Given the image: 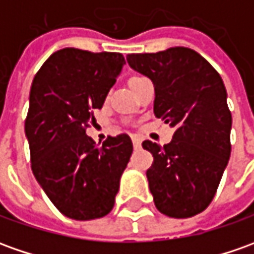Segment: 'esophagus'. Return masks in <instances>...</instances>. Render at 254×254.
Listing matches in <instances>:
<instances>
[{
	"label": "esophagus",
	"mask_w": 254,
	"mask_h": 254,
	"mask_svg": "<svg viewBox=\"0 0 254 254\" xmlns=\"http://www.w3.org/2000/svg\"><path fill=\"white\" fill-rule=\"evenodd\" d=\"M132 141H133V147H134V149H140L141 141L139 140L137 137H133V139H132Z\"/></svg>",
	"instance_id": "34e87169"
}]
</instances>
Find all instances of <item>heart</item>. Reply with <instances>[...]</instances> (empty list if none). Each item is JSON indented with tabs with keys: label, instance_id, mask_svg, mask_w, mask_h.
<instances>
[{
	"label": "heart",
	"instance_id": "b5f03b06",
	"mask_svg": "<svg viewBox=\"0 0 254 254\" xmlns=\"http://www.w3.org/2000/svg\"><path fill=\"white\" fill-rule=\"evenodd\" d=\"M141 77H139V76H133V77H130V79H129V86H130V87H132V86H133L134 83H136V82H139V80H140Z\"/></svg>",
	"mask_w": 254,
	"mask_h": 254
}]
</instances>
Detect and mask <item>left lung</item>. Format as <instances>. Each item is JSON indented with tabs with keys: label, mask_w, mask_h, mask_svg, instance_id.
<instances>
[{
	"label": "left lung",
	"mask_w": 254,
	"mask_h": 254,
	"mask_svg": "<svg viewBox=\"0 0 254 254\" xmlns=\"http://www.w3.org/2000/svg\"><path fill=\"white\" fill-rule=\"evenodd\" d=\"M127 60L154 84V115L175 127L168 144L141 143L154 157L146 172L154 204L172 218L193 217L211 203L231 156L232 117L224 82L190 48Z\"/></svg>",
	"instance_id": "obj_1"
}]
</instances>
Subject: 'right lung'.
Listing matches in <instances>:
<instances>
[{"label": "right lung", "instance_id": "right-lung-1", "mask_svg": "<svg viewBox=\"0 0 254 254\" xmlns=\"http://www.w3.org/2000/svg\"><path fill=\"white\" fill-rule=\"evenodd\" d=\"M124 65L120 53L64 48L33 79L25 121L33 175L69 218L87 221L110 213L132 156L127 133L108 136L101 146L86 134Z\"/></svg>", "mask_w": 254, "mask_h": 254}]
</instances>
